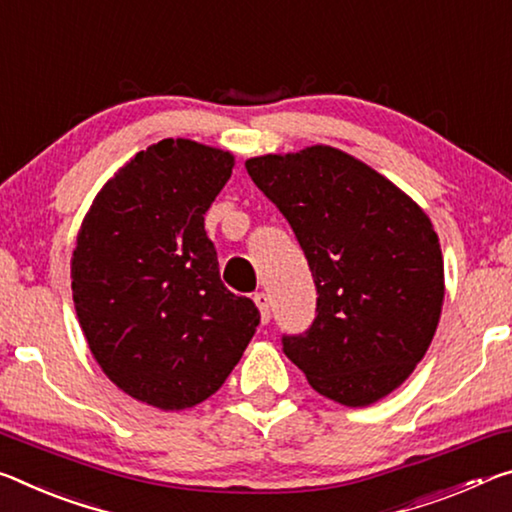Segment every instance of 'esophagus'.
Here are the masks:
<instances>
[{"mask_svg":"<svg viewBox=\"0 0 512 512\" xmlns=\"http://www.w3.org/2000/svg\"><path fill=\"white\" fill-rule=\"evenodd\" d=\"M255 305L259 307V316H262V323H269L271 321V298H269V294H264V291L255 294Z\"/></svg>","mask_w":512,"mask_h":512,"instance_id":"1","label":"esophagus"}]
</instances>
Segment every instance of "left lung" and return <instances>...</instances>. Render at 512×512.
<instances>
[{
    "mask_svg": "<svg viewBox=\"0 0 512 512\" xmlns=\"http://www.w3.org/2000/svg\"><path fill=\"white\" fill-rule=\"evenodd\" d=\"M303 248L316 319L282 337L307 383L346 408L401 387L440 323L444 259L428 214L378 170L330 145L246 161Z\"/></svg>",
    "mask_w": 512,
    "mask_h": 512,
    "instance_id": "obj_1",
    "label": "left lung"
}]
</instances>
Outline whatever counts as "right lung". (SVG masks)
Masks as SVG:
<instances>
[{
    "label": "right lung",
    "mask_w": 512,
    "mask_h": 512,
    "mask_svg": "<svg viewBox=\"0 0 512 512\" xmlns=\"http://www.w3.org/2000/svg\"><path fill=\"white\" fill-rule=\"evenodd\" d=\"M232 168L212 145L154 143L113 173L77 232L72 300L88 348L113 385L164 412L218 392L259 326L205 232Z\"/></svg>",
    "instance_id": "add662e5"
}]
</instances>
